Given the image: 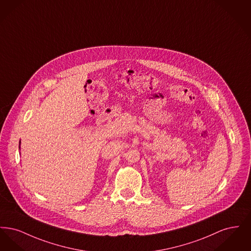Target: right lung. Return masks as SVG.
Listing matches in <instances>:
<instances>
[{
  "mask_svg": "<svg viewBox=\"0 0 251 251\" xmlns=\"http://www.w3.org/2000/svg\"><path fill=\"white\" fill-rule=\"evenodd\" d=\"M20 149H21V141H20Z\"/></svg>",
  "mask_w": 251,
  "mask_h": 251,
  "instance_id": "add662e5",
  "label": "right lung"
}]
</instances>
